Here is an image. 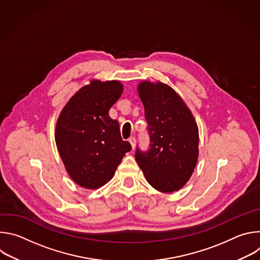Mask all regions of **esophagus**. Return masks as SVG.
Wrapping results in <instances>:
<instances>
[{
    "instance_id": "1",
    "label": "esophagus",
    "mask_w": 260,
    "mask_h": 260,
    "mask_svg": "<svg viewBox=\"0 0 260 260\" xmlns=\"http://www.w3.org/2000/svg\"><path fill=\"white\" fill-rule=\"evenodd\" d=\"M128 141H129V143H131V145H132V148L134 149L135 146H136V138H135V137H131Z\"/></svg>"
}]
</instances>
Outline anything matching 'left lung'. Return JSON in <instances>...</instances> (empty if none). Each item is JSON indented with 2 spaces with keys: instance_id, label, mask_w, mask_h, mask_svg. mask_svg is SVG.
Returning <instances> with one entry per match:
<instances>
[{
  "instance_id": "8db88e82",
  "label": "left lung",
  "mask_w": 260,
  "mask_h": 260,
  "mask_svg": "<svg viewBox=\"0 0 260 260\" xmlns=\"http://www.w3.org/2000/svg\"><path fill=\"white\" fill-rule=\"evenodd\" d=\"M144 105L149 148L136 149V160L147 181L168 193L189 180L199 156V129L189 109L170 86L144 81L138 86Z\"/></svg>"
}]
</instances>
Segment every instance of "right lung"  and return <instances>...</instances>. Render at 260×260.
I'll return each instance as SVG.
<instances>
[{
    "instance_id": "add662e5",
    "label": "right lung",
    "mask_w": 260,
    "mask_h": 260,
    "mask_svg": "<svg viewBox=\"0 0 260 260\" xmlns=\"http://www.w3.org/2000/svg\"><path fill=\"white\" fill-rule=\"evenodd\" d=\"M122 90L118 81L93 80L71 98L57 119V150L70 177L84 188L107 183L132 150L118 121L109 116Z\"/></svg>"
}]
</instances>
